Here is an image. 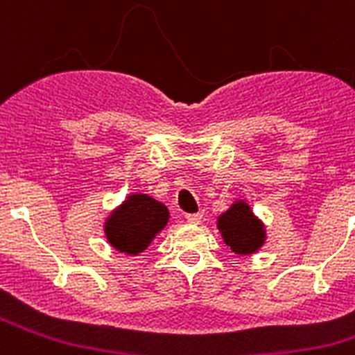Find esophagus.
<instances>
[{
    "label": "esophagus",
    "instance_id": "esophagus-1",
    "mask_svg": "<svg viewBox=\"0 0 355 355\" xmlns=\"http://www.w3.org/2000/svg\"><path fill=\"white\" fill-rule=\"evenodd\" d=\"M202 220V213H188L187 222L188 224H199Z\"/></svg>",
    "mask_w": 355,
    "mask_h": 355
}]
</instances>
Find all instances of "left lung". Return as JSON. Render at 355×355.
Returning a JSON list of instances; mask_svg holds the SVG:
<instances>
[{
    "label": "left lung",
    "mask_w": 355,
    "mask_h": 355,
    "mask_svg": "<svg viewBox=\"0 0 355 355\" xmlns=\"http://www.w3.org/2000/svg\"><path fill=\"white\" fill-rule=\"evenodd\" d=\"M222 238L236 254H254L265 243V227L254 216L252 209L243 200H236L225 213L218 216Z\"/></svg>",
    "instance_id": "1"
}]
</instances>
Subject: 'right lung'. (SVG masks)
<instances>
[{
	"label": "right lung",
	"mask_w": 355,
	"mask_h": 355,
	"mask_svg": "<svg viewBox=\"0 0 355 355\" xmlns=\"http://www.w3.org/2000/svg\"><path fill=\"white\" fill-rule=\"evenodd\" d=\"M168 222L167 206L146 193L128 197L105 222L110 245L124 254H139Z\"/></svg>",
	"instance_id": "add662e5"
}]
</instances>
